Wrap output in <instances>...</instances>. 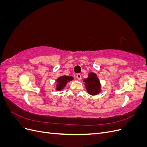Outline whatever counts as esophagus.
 <instances>
[{"label": "esophagus", "instance_id": "obj_1", "mask_svg": "<svg viewBox=\"0 0 147 147\" xmlns=\"http://www.w3.org/2000/svg\"><path fill=\"white\" fill-rule=\"evenodd\" d=\"M77 78H78V80H81V78H82V75H81V74H78L77 75Z\"/></svg>", "mask_w": 147, "mask_h": 147}]
</instances>
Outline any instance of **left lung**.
Instances as JSON below:
<instances>
[{"label": "left lung", "instance_id": "left-lung-1", "mask_svg": "<svg viewBox=\"0 0 147 147\" xmlns=\"http://www.w3.org/2000/svg\"><path fill=\"white\" fill-rule=\"evenodd\" d=\"M83 82L85 83L84 85L90 94L97 95L100 92V84L99 80L97 78L96 74L93 72L90 73L88 75V77L84 79Z\"/></svg>", "mask_w": 147, "mask_h": 147}]
</instances>
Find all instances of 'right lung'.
I'll list each match as a JSON object with an SVG mask.
<instances>
[{"instance_id":"right-lung-1","label":"right lung","mask_w":147,"mask_h":147,"mask_svg":"<svg viewBox=\"0 0 147 147\" xmlns=\"http://www.w3.org/2000/svg\"><path fill=\"white\" fill-rule=\"evenodd\" d=\"M73 77L71 76H66V75H64V76H61L57 78L56 80L57 84H56V90L57 91H61L65 86L66 84L72 80Z\"/></svg>"}]
</instances>
